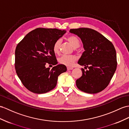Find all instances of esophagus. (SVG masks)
I'll return each mask as SVG.
<instances>
[{
    "label": "esophagus",
    "instance_id": "obj_1",
    "mask_svg": "<svg viewBox=\"0 0 129 129\" xmlns=\"http://www.w3.org/2000/svg\"><path fill=\"white\" fill-rule=\"evenodd\" d=\"M73 69V67H67V70L68 71H70V70H72Z\"/></svg>",
    "mask_w": 129,
    "mask_h": 129
}]
</instances>
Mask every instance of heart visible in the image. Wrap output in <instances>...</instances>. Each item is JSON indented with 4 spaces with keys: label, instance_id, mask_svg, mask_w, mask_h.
Wrapping results in <instances>:
<instances>
[{
    "label": "heart",
    "instance_id": "heart-1",
    "mask_svg": "<svg viewBox=\"0 0 129 129\" xmlns=\"http://www.w3.org/2000/svg\"><path fill=\"white\" fill-rule=\"evenodd\" d=\"M68 42L73 46V48L76 49L79 48L80 46V41L76 36H71L67 38ZM61 40L56 41L53 46V51L55 54H58L60 48ZM77 58L73 55H63L58 59V61L61 64L71 67L73 64L74 62L76 61Z\"/></svg>",
    "mask_w": 129,
    "mask_h": 129
}]
</instances>
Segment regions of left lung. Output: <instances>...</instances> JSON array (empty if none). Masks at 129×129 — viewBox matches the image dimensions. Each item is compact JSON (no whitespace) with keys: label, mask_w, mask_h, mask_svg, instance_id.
Masks as SVG:
<instances>
[{"label":"left lung","mask_w":129,"mask_h":129,"mask_svg":"<svg viewBox=\"0 0 129 129\" xmlns=\"http://www.w3.org/2000/svg\"><path fill=\"white\" fill-rule=\"evenodd\" d=\"M70 32L79 37L85 51L78 63L82 76L76 80L80 90L88 93L102 91L108 85L117 69V54L113 44L97 31L88 28L71 29Z\"/></svg>","instance_id":"8db88e82"}]
</instances>
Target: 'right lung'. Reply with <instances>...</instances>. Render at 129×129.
<instances>
[{"mask_svg":"<svg viewBox=\"0 0 129 129\" xmlns=\"http://www.w3.org/2000/svg\"><path fill=\"white\" fill-rule=\"evenodd\" d=\"M66 31L37 28L25 36L15 50V70L26 88L35 93H44L54 89L58 77L67 71L66 66L57 64L53 46ZM55 65L51 70L46 64Z\"/></svg>","mask_w":129,"mask_h":129,"instance_id":"right-lung-1","label":"right lung"}]
</instances>
